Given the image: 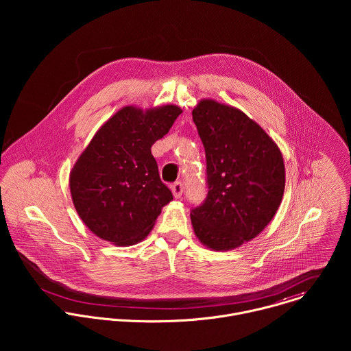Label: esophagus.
Masks as SVG:
<instances>
[{
  "label": "esophagus",
  "instance_id": "obj_1",
  "mask_svg": "<svg viewBox=\"0 0 351 351\" xmlns=\"http://www.w3.org/2000/svg\"><path fill=\"white\" fill-rule=\"evenodd\" d=\"M171 192H173V196L176 199H180L182 196V192H184V185L181 182H176L171 185Z\"/></svg>",
  "mask_w": 351,
  "mask_h": 351
}]
</instances>
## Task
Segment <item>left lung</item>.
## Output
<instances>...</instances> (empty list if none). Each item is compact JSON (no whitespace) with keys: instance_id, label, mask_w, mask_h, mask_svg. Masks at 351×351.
Here are the masks:
<instances>
[{"instance_id":"obj_1","label":"left lung","mask_w":351,"mask_h":351,"mask_svg":"<svg viewBox=\"0 0 351 351\" xmlns=\"http://www.w3.org/2000/svg\"><path fill=\"white\" fill-rule=\"evenodd\" d=\"M193 121L206 156L208 196L192 209L195 235L213 251H228L258 237L284 196L282 154L241 109L202 99Z\"/></svg>"}]
</instances>
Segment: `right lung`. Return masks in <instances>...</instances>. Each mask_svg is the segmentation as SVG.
I'll return each instance as SVG.
<instances>
[{"instance_id":"1","label":"right lung","mask_w":351,"mask_h":351,"mask_svg":"<svg viewBox=\"0 0 351 351\" xmlns=\"http://www.w3.org/2000/svg\"><path fill=\"white\" fill-rule=\"evenodd\" d=\"M181 113L173 104L123 106L78 156L69 177L71 200L85 226L102 241L117 246L142 242L173 200L159 178L151 146Z\"/></svg>"}]
</instances>
